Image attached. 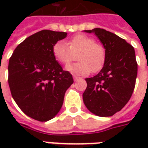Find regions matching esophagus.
I'll list each match as a JSON object with an SVG mask.
<instances>
[{"instance_id":"obj_1","label":"esophagus","mask_w":148,"mask_h":148,"mask_svg":"<svg viewBox=\"0 0 148 148\" xmlns=\"http://www.w3.org/2000/svg\"><path fill=\"white\" fill-rule=\"evenodd\" d=\"M79 79H81V77H77V76H74V81H77V80H79Z\"/></svg>"}]
</instances>
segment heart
I'll return each instance as SVG.
<instances>
[{
  "mask_svg": "<svg viewBox=\"0 0 148 148\" xmlns=\"http://www.w3.org/2000/svg\"><path fill=\"white\" fill-rule=\"evenodd\" d=\"M54 58L63 64H67L77 59L78 62L67 65L65 69L74 75H88L96 73L103 67L106 58L104 47L96 43L91 37L77 34L70 38L67 44L58 41L53 47Z\"/></svg>",
  "mask_w": 148,
  "mask_h": 148,
  "instance_id": "1",
  "label": "heart"
}]
</instances>
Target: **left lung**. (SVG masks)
Listing matches in <instances>:
<instances>
[{
    "instance_id": "8db88e82",
    "label": "left lung",
    "mask_w": 148,
    "mask_h": 148,
    "mask_svg": "<svg viewBox=\"0 0 148 148\" xmlns=\"http://www.w3.org/2000/svg\"><path fill=\"white\" fill-rule=\"evenodd\" d=\"M94 33L106 52L103 68L86 78L83 101L88 110L99 117H110L124 108L131 98L138 74L134 47L126 40L104 29L84 31Z\"/></svg>"
}]
</instances>
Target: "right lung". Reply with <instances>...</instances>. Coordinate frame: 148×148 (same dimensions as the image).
<instances>
[{
	"instance_id": "add662e5",
	"label": "right lung",
	"mask_w": 148,
	"mask_h": 148,
	"mask_svg": "<svg viewBox=\"0 0 148 148\" xmlns=\"http://www.w3.org/2000/svg\"><path fill=\"white\" fill-rule=\"evenodd\" d=\"M66 32L43 30L27 38L14 51L8 64V84L21 110L34 120L47 121L58 114L66 90L74 83L63 71L53 47Z\"/></svg>"
}]
</instances>
